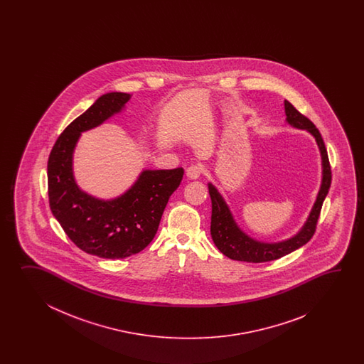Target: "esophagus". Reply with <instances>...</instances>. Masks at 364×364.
Listing matches in <instances>:
<instances>
[{"label": "esophagus", "instance_id": "34e87169", "mask_svg": "<svg viewBox=\"0 0 364 364\" xmlns=\"http://www.w3.org/2000/svg\"><path fill=\"white\" fill-rule=\"evenodd\" d=\"M201 168L199 165H191L186 169V176L188 179H198L200 177Z\"/></svg>", "mask_w": 364, "mask_h": 364}]
</instances>
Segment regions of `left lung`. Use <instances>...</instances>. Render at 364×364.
<instances>
[{
	"label": "left lung",
	"mask_w": 364,
	"mask_h": 364,
	"mask_svg": "<svg viewBox=\"0 0 364 364\" xmlns=\"http://www.w3.org/2000/svg\"><path fill=\"white\" fill-rule=\"evenodd\" d=\"M285 114L287 122L299 130L309 132L315 140L321 156V185L317 193L316 200L309 212L306 223L302 229L293 235L291 238L279 242H263L257 240L240 229L232 217V210L226 204L223 195L218 193L215 186L208 183L209 195L212 200V217H210V235L215 242L216 247L232 260L247 262V263H263L276 260L282 256L293 252L295 250L304 246L309 242L315 229L317 220L324 203L325 196L328 195L331 182H332V171L328 159V152L325 148L324 140L318 132L315 124L309 121L307 117L301 114L296 109L285 100Z\"/></svg>",
	"instance_id": "1"
}]
</instances>
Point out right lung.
<instances>
[{
  "label": "right lung",
  "mask_w": 364,
  "mask_h": 364,
  "mask_svg": "<svg viewBox=\"0 0 364 364\" xmlns=\"http://www.w3.org/2000/svg\"><path fill=\"white\" fill-rule=\"evenodd\" d=\"M130 93L100 96L75 118L55 141L48 160L50 210L77 247L104 259H124L147 247L159 229L164 209L183 178V169H144L126 193L99 199L77 186L73 157L82 132L122 112Z\"/></svg>",
  "instance_id": "1"
}]
</instances>
